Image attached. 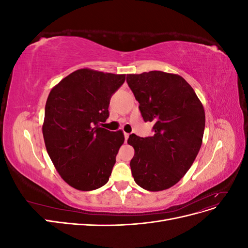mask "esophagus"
Instances as JSON below:
<instances>
[{
  "instance_id": "34e87169",
  "label": "esophagus",
  "mask_w": 248,
  "mask_h": 248,
  "mask_svg": "<svg viewBox=\"0 0 248 248\" xmlns=\"http://www.w3.org/2000/svg\"><path fill=\"white\" fill-rule=\"evenodd\" d=\"M129 138V133H124V139H125V141H127V140H128Z\"/></svg>"
}]
</instances>
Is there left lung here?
<instances>
[{"mask_svg":"<svg viewBox=\"0 0 248 248\" xmlns=\"http://www.w3.org/2000/svg\"><path fill=\"white\" fill-rule=\"evenodd\" d=\"M126 81L144 121L154 124L152 137L129 136L128 144L134 148L133 179L149 191L168 189L181 180L200 151L204 108L191 86L177 74H127Z\"/></svg>","mask_w":248,"mask_h":248,"instance_id":"1","label":"left lung"}]
</instances>
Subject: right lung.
<instances>
[{
    "label": "right lung",
    "mask_w": 248,
    "mask_h": 248,
    "mask_svg": "<svg viewBox=\"0 0 248 248\" xmlns=\"http://www.w3.org/2000/svg\"><path fill=\"white\" fill-rule=\"evenodd\" d=\"M125 74L79 69L51 90L42 132L50 159L64 181L90 191L106 185L124 142L122 131L99 126Z\"/></svg>",
    "instance_id": "1"
}]
</instances>
